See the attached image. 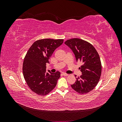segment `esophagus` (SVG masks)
Instances as JSON below:
<instances>
[{"mask_svg":"<svg viewBox=\"0 0 122 122\" xmlns=\"http://www.w3.org/2000/svg\"><path fill=\"white\" fill-rule=\"evenodd\" d=\"M62 75H64L65 76H67L68 75V74H66V73H62Z\"/></svg>","mask_w":122,"mask_h":122,"instance_id":"34e87169","label":"esophagus"}]
</instances>
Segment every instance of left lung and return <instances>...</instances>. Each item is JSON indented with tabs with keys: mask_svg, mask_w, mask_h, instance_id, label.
Here are the masks:
<instances>
[{
	"mask_svg": "<svg viewBox=\"0 0 122 122\" xmlns=\"http://www.w3.org/2000/svg\"><path fill=\"white\" fill-rule=\"evenodd\" d=\"M65 44L73 51L76 61L82 62L80 68L82 75L76 78L71 87L80 94L88 93L97 86L101 77L102 66L99 54L91 44L81 39L68 40Z\"/></svg>",
	"mask_w": 122,
	"mask_h": 122,
	"instance_id": "left-lung-1",
	"label": "left lung"
}]
</instances>
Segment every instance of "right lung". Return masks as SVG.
<instances>
[{
  "label": "right lung",
  "instance_id": "1",
  "mask_svg": "<svg viewBox=\"0 0 122 122\" xmlns=\"http://www.w3.org/2000/svg\"><path fill=\"white\" fill-rule=\"evenodd\" d=\"M63 39H45L36 41L29 48L24 59V78L30 90L41 96L46 95L56 86L61 73L46 72V64Z\"/></svg>",
  "mask_w": 122,
  "mask_h": 122
}]
</instances>
